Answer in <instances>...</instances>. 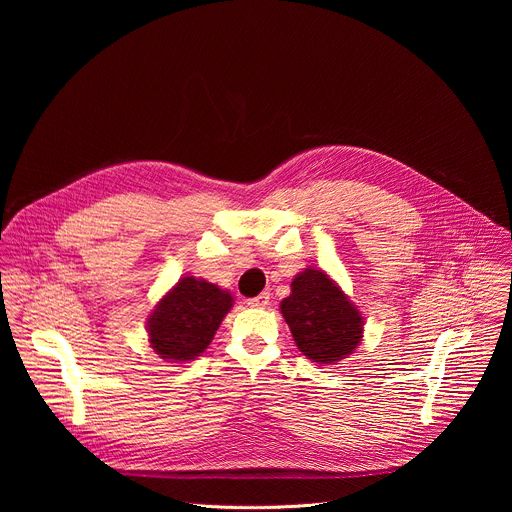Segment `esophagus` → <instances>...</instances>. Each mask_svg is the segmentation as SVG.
<instances>
[{"mask_svg":"<svg viewBox=\"0 0 512 512\" xmlns=\"http://www.w3.org/2000/svg\"><path fill=\"white\" fill-rule=\"evenodd\" d=\"M247 306L249 308H267L269 306V294H267V291H263V294H259L255 298H249Z\"/></svg>","mask_w":512,"mask_h":512,"instance_id":"obj_1","label":"esophagus"}]
</instances>
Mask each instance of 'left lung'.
<instances>
[{"label":"left lung","mask_w":512,"mask_h":512,"mask_svg":"<svg viewBox=\"0 0 512 512\" xmlns=\"http://www.w3.org/2000/svg\"><path fill=\"white\" fill-rule=\"evenodd\" d=\"M279 308L300 352L318 364L348 358L362 340L364 318L322 269L298 273Z\"/></svg>","instance_id":"left-lung-1"}]
</instances>
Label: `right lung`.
I'll list each match as a JSON object with an SVG mask.
<instances>
[{
	"instance_id": "1",
	"label": "right lung",
	"mask_w": 512,
	"mask_h": 512,
	"mask_svg": "<svg viewBox=\"0 0 512 512\" xmlns=\"http://www.w3.org/2000/svg\"><path fill=\"white\" fill-rule=\"evenodd\" d=\"M231 308L227 289L192 275L182 277L148 318L150 346L168 362L192 360L208 348Z\"/></svg>"
}]
</instances>
